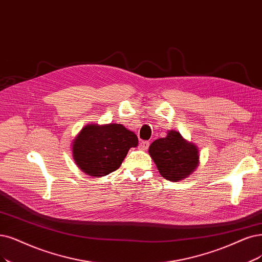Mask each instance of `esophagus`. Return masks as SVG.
<instances>
[{"mask_svg": "<svg viewBox=\"0 0 262 262\" xmlns=\"http://www.w3.org/2000/svg\"><path fill=\"white\" fill-rule=\"evenodd\" d=\"M149 141H146V140H142L139 142V148L141 150H147L149 148Z\"/></svg>", "mask_w": 262, "mask_h": 262, "instance_id": "obj_1", "label": "esophagus"}]
</instances>
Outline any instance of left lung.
<instances>
[{"mask_svg":"<svg viewBox=\"0 0 262 262\" xmlns=\"http://www.w3.org/2000/svg\"><path fill=\"white\" fill-rule=\"evenodd\" d=\"M149 154L161 173L169 181L187 178L199 165V148L187 141L180 133L169 130L167 136L154 140Z\"/></svg>","mask_w":262,"mask_h":262,"instance_id":"left-lung-1","label":"left lung"}]
</instances>
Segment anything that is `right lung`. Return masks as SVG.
Here are the masks:
<instances>
[{"instance_id": "obj_1", "label": "right lung", "mask_w": 262, "mask_h": 262, "mask_svg": "<svg viewBox=\"0 0 262 262\" xmlns=\"http://www.w3.org/2000/svg\"><path fill=\"white\" fill-rule=\"evenodd\" d=\"M138 138L122 124H89L72 142V157L83 172L98 178L118 169Z\"/></svg>"}]
</instances>
